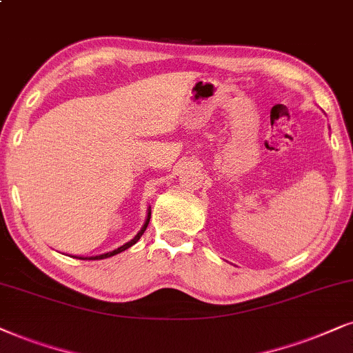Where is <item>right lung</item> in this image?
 I'll use <instances>...</instances> for the list:
<instances>
[{"label":"right lung","instance_id":"1","mask_svg":"<svg viewBox=\"0 0 353 353\" xmlns=\"http://www.w3.org/2000/svg\"><path fill=\"white\" fill-rule=\"evenodd\" d=\"M148 223H150V213H148V218H146V221H145V225H143V228H141L140 231H138V234L135 236V238H133L132 241H128L127 244H123V246H120V248H117L115 249V251H112V252H107V254H101V256H96V257H79V259H83V261H86V259H89V261H99V259H105V257H112V256H115V254H119V252H122V251H125V249H128L130 246H133V244L137 243L138 239L141 238V234L145 233V230H146V226H148Z\"/></svg>","mask_w":353,"mask_h":353}]
</instances>
